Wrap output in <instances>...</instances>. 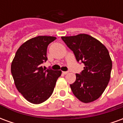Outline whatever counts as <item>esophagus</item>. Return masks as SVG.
<instances>
[{"label":"esophagus","mask_w":123,"mask_h":123,"mask_svg":"<svg viewBox=\"0 0 123 123\" xmlns=\"http://www.w3.org/2000/svg\"><path fill=\"white\" fill-rule=\"evenodd\" d=\"M68 73V72H62V74H67Z\"/></svg>","instance_id":"obj_1"}]
</instances>
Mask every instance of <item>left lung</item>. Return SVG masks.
<instances>
[{"label": "left lung", "mask_w": 123, "mask_h": 123, "mask_svg": "<svg viewBox=\"0 0 123 123\" xmlns=\"http://www.w3.org/2000/svg\"><path fill=\"white\" fill-rule=\"evenodd\" d=\"M61 38L74 52L77 61L85 66L80 74H76V81L70 84L72 93L83 103L94 101L102 95L111 78L112 61L107 49L88 34Z\"/></svg>", "instance_id": "obj_1"}]
</instances>
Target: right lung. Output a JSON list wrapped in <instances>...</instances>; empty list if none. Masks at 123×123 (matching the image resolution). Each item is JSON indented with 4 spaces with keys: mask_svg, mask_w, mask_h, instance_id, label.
Masks as SVG:
<instances>
[{
    "mask_svg": "<svg viewBox=\"0 0 123 123\" xmlns=\"http://www.w3.org/2000/svg\"><path fill=\"white\" fill-rule=\"evenodd\" d=\"M53 36H37L26 41L18 49L11 64L16 87L25 99L39 104L50 98L61 70L43 69L47 60L49 44L56 39Z\"/></svg>",
    "mask_w": 123,
    "mask_h": 123,
    "instance_id": "1",
    "label": "right lung"
}]
</instances>
